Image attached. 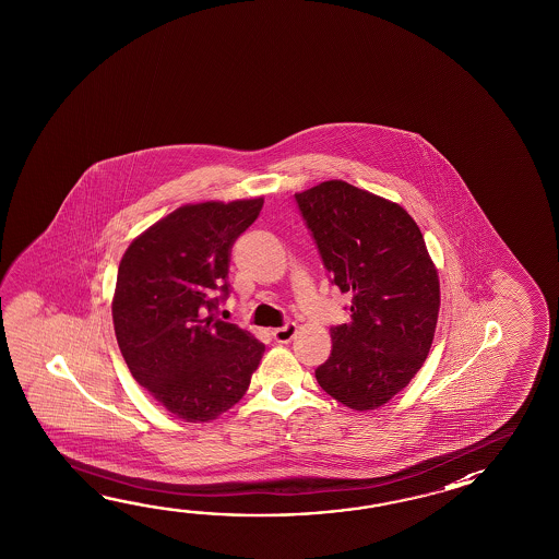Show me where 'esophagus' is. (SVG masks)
<instances>
[{
    "mask_svg": "<svg viewBox=\"0 0 559 559\" xmlns=\"http://www.w3.org/2000/svg\"><path fill=\"white\" fill-rule=\"evenodd\" d=\"M297 333L296 323H285L284 328H277L274 330V340L277 344H287L294 340V335Z\"/></svg>",
    "mask_w": 559,
    "mask_h": 559,
    "instance_id": "1",
    "label": "esophagus"
}]
</instances>
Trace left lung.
<instances>
[{"mask_svg": "<svg viewBox=\"0 0 559 559\" xmlns=\"http://www.w3.org/2000/svg\"><path fill=\"white\" fill-rule=\"evenodd\" d=\"M321 262L352 321L335 325L316 369L321 390L356 412L388 404L424 366L440 313V280L414 217L400 203L332 179L296 193Z\"/></svg>", "mask_w": 559, "mask_h": 559, "instance_id": "left-lung-1", "label": "left lung"}]
</instances>
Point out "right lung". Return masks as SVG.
Masks as SVG:
<instances>
[{
	"label": "right lung",
	"instance_id": "1",
	"mask_svg": "<svg viewBox=\"0 0 559 559\" xmlns=\"http://www.w3.org/2000/svg\"><path fill=\"white\" fill-rule=\"evenodd\" d=\"M263 198L181 205L133 239L119 262L114 330L133 380L169 414L203 424L238 404L265 345L215 320L229 296L234 241Z\"/></svg>",
	"mask_w": 559,
	"mask_h": 559
}]
</instances>
